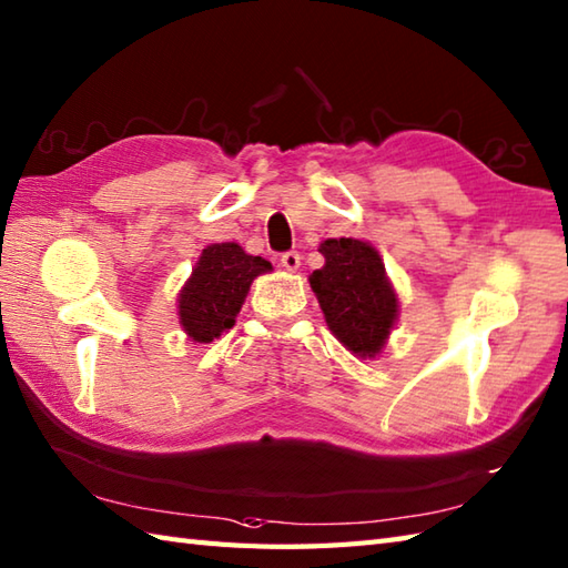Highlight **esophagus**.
Segmentation results:
<instances>
[{
	"label": "esophagus",
	"mask_w": 568,
	"mask_h": 568,
	"mask_svg": "<svg viewBox=\"0 0 568 568\" xmlns=\"http://www.w3.org/2000/svg\"><path fill=\"white\" fill-rule=\"evenodd\" d=\"M281 263H283V268H285V271L295 273V271L300 268V253H297V251H287V253H283V256H281Z\"/></svg>",
	"instance_id": "1"
}]
</instances>
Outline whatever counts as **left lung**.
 <instances>
[{
  "label": "left lung",
  "mask_w": 568,
  "mask_h": 568,
  "mask_svg": "<svg viewBox=\"0 0 568 568\" xmlns=\"http://www.w3.org/2000/svg\"><path fill=\"white\" fill-rule=\"evenodd\" d=\"M324 265L310 275L329 332L358 358L383 354L400 315V300L381 253L364 239H327Z\"/></svg>",
  "instance_id": "1"
}]
</instances>
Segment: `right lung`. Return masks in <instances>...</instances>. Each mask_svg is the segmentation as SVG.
I'll return each mask as SVG.
<instances>
[{"label": "right lung", "instance_id": "add662e5", "mask_svg": "<svg viewBox=\"0 0 568 568\" xmlns=\"http://www.w3.org/2000/svg\"><path fill=\"white\" fill-rule=\"evenodd\" d=\"M273 265L251 256L234 241L202 248L185 285L178 293V322L190 342L210 344L234 327L251 283Z\"/></svg>", "mask_w": 568, "mask_h": 568}]
</instances>
